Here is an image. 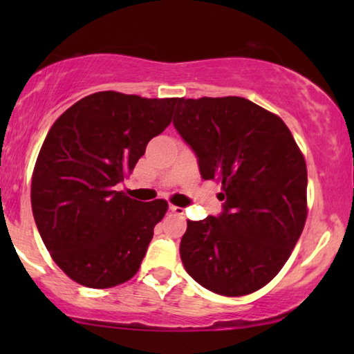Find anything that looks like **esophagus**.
<instances>
[{"label": "esophagus", "instance_id": "1", "mask_svg": "<svg viewBox=\"0 0 354 354\" xmlns=\"http://www.w3.org/2000/svg\"><path fill=\"white\" fill-rule=\"evenodd\" d=\"M169 209H171L174 214H177V216H183V212H185V209H183V207H180V206H174V205H171L169 206Z\"/></svg>", "mask_w": 354, "mask_h": 354}]
</instances>
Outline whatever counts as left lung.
<instances>
[{
    "instance_id": "8db88e82",
    "label": "left lung",
    "mask_w": 354,
    "mask_h": 354,
    "mask_svg": "<svg viewBox=\"0 0 354 354\" xmlns=\"http://www.w3.org/2000/svg\"><path fill=\"white\" fill-rule=\"evenodd\" d=\"M174 127L198 158L205 180L222 183L217 217L188 221L183 268L225 297L269 283L306 222V162L279 115L240 96L180 98Z\"/></svg>"
}]
</instances>
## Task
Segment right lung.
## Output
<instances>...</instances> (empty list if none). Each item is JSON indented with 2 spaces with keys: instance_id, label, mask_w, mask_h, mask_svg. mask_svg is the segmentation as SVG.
<instances>
[{
  "instance_id": "add662e5",
  "label": "right lung",
  "mask_w": 354,
  "mask_h": 354,
  "mask_svg": "<svg viewBox=\"0 0 354 354\" xmlns=\"http://www.w3.org/2000/svg\"><path fill=\"white\" fill-rule=\"evenodd\" d=\"M178 98L98 91L48 132L32 177V211L55 263L77 283L109 288L132 279L167 201L115 190L147 145L171 124Z\"/></svg>"
}]
</instances>
